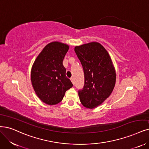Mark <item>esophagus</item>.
Wrapping results in <instances>:
<instances>
[{"label": "esophagus", "instance_id": "esophagus-1", "mask_svg": "<svg viewBox=\"0 0 149 149\" xmlns=\"http://www.w3.org/2000/svg\"><path fill=\"white\" fill-rule=\"evenodd\" d=\"M70 80H71V81H72V84H74V79H73V78H70Z\"/></svg>", "mask_w": 149, "mask_h": 149}]
</instances>
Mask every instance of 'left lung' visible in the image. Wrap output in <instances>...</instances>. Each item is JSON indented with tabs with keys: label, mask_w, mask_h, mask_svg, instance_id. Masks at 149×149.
<instances>
[{
	"label": "left lung",
	"mask_w": 149,
	"mask_h": 149,
	"mask_svg": "<svg viewBox=\"0 0 149 149\" xmlns=\"http://www.w3.org/2000/svg\"><path fill=\"white\" fill-rule=\"evenodd\" d=\"M74 50L85 75L84 88L79 91L80 102L88 109L96 108L110 96L115 87L116 72L112 59L96 42L76 46Z\"/></svg>",
	"instance_id": "1"
}]
</instances>
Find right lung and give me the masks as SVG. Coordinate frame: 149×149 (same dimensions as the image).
Returning <instances> with one entry per match:
<instances>
[{
    "mask_svg": "<svg viewBox=\"0 0 149 149\" xmlns=\"http://www.w3.org/2000/svg\"><path fill=\"white\" fill-rule=\"evenodd\" d=\"M69 46L52 42L43 48L31 69V83L36 94L48 105H55L63 100L65 91L72 87L65 75L63 61Z\"/></svg>",
    "mask_w": 149,
    "mask_h": 149,
    "instance_id": "right-lung-1",
    "label": "right lung"
}]
</instances>
